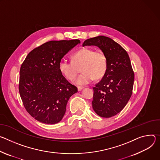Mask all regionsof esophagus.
Here are the masks:
<instances>
[{
	"label": "esophagus",
	"instance_id": "1",
	"mask_svg": "<svg viewBox=\"0 0 160 160\" xmlns=\"http://www.w3.org/2000/svg\"><path fill=\"white\" fill-rule=\"evenodd\" d=\"M83 87H82V86H78V91H81V90H82L83 89Z\"/></svg>",
	"mask_w": 160,
	"mask_h": 160
}]
</instances>
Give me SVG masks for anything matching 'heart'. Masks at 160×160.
Returning a JSON list of instances; mask_svg holds the SVG:
<instances>
[{
	"label": "heart",
	"mask_w": 160,
	"mask_h": 160,
	"mask_svg": "<svg viewBox=\"0 0 160 160\" xmlns=\"http://www.w3.org/2000/svg\"><path fill=\"white\" fill-rule=\"evenodd\" d=\"M80 67L82 73L76 79V84L85 85L93 79H100L107 72V57L102 51L82 48L72 55L71 62L62 60L58 64L60 72L69 81H73L76 78Z\"/></svg>",
	"instance_id": "b5f03b06"
}]
</instances>
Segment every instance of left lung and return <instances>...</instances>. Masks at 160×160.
<instances>
[{"mask_svg": "<svg viewBox=\"0 0 160 160\" xmlns=\"http://www.w3.org/2000/svg\"><path fill=\"white\" fill-rule=\"evenodd\" d=\"M82 46H97L107 57V72L93 88L92 107L100 117L114 116L125 107L132 94L134 72L129 56L118 43L103 35L86 40Z\"/></svg>", "mask_w": 160, "mask_h": 160, "instance_id": "1", "label": "left lung"}]
</instances>
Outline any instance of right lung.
I'll list each match as a JSON object with an SVG mask.
<instances>
[{
    "instance_id": "right-lung-1",
    "label": "right lung",
    "mask_w": 160,
    "mask_h": 160,
    "mask_svg": "<svg viewBox=\"0 0 160 160\" xmlns=\"http://www.w3.org/2000/svg\"><path fill=\"white\" fill-rule=\"evenodd\" d=\"M78 39L51 41L31 51L21 65L19 92L25 109L34 119L56 124L63 118L70 97L78 92L58 68L59 62Z\"/></svg>"
}]
</instances>
